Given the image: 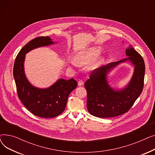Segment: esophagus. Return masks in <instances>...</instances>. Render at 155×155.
I'll return each mask as SVG.
<instances>
[{
	"instance_id": "34e87169",
	"label": "esophagus",
	"mask_w": 155,
	"mask_h": 155,
	"mask_svg": "<svg viewBox=\"0 0 155 155\" xmlns=\"http://www.w3.org/2000/svg\"><path fill=\"white\" fill-rule=\"evenodd\" d=\"M83 84H84V82H83L82 80H80L78 82V86H82Z\"/></svg>"
}]
</instances>
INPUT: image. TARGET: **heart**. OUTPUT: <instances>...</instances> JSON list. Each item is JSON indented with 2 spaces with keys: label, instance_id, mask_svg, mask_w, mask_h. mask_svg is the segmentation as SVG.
<instances>
[{
  "label": "heart",
  "instance_id": "obj_1",
  "mask_svg": "<svg viewBox=\"0 0 155 155\" xmlns=\"http://www.w3.org/2000/svg\"><path fill=\"white\" fill-rule=\"evenodd\" d=\"M101 53V49L99 48H92L89 50L78 53L76 57H75V60L77 63L80 64H85L88 62L91 61L92 60L97 58L98 55ZM73 63L74 62L72 61ZM97 65H98V63H94L91 64L90 66H88V69H94Z\"/></svg>",
  "mask_w": 155,
  "mask_h": 155
}]
</instances>
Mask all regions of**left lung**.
<instances>
[{
	"label": "left lung",
	"instance_id": "8db88e82",
	"mask_svg": "<svg viewBox=\"0 0 155 155\" xmlns=\"http://www.w3.org/2000/svg\"><path fill=\"white\" fill-rule=\"evenodd\" d=\"M129 56L93 70L85 83L87 107L91 114L98 117H116L127 112L141 94L144 87L145 64L143 57L131 46L126 49ZM129 60L135 66L134 76L124 89L115 91L108 84L107 73L120 62Z\"/></svg>",
	"mask_w": 155,
	"mask_h": 155
}]
</instances>
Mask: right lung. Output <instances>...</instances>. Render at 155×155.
<instances>
[{
	"instance_id": "1",
	"label": "right lung",
	"mask_w": 155,
	"mask_h": 155,
	"mask_svg": "<svg viewBox=\"0 0 155 155\" xmlns=\"http://www.w3.org/2000/svg\"><path fill=\"white\" fill-rule=\"evenodd\" d=\"M54 43L48 36L38 37L24 46L15 60L13 75L19 99L27 109L34 115L43 118L59 116L64 111L70 94L77 87L73 78L59 79L47 88L32 86L26 77L24 71L25 54L36 48Z\"/></svg>"
}]
</instances>
